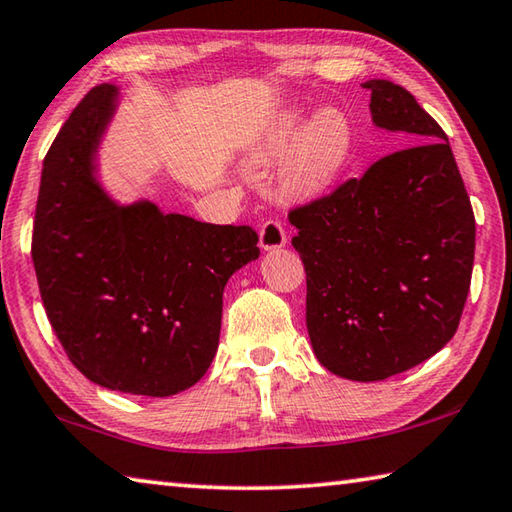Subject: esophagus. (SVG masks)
<instances>
[{
    "label": "esophagus",
    "instance_id": "esophagus-1",
    "mask_svg": "<svg viewBox=\"0 0 512 512\" xmlns=\"http://www.w3.org/2000/svg\"><path fill=\"white\" fill-rule=\"evenodd\" d=\"M258 236H261V249L265 251L281 249L288 242V233H285V227L279 220H267L258 231Z\"/></svg>",
    "mask_w": 512,
    "mask_h": 512
}]
</instances>
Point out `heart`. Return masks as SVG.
Segmentation results:
<instances>
[{"mask_svg": "<svg viewBox=\"0 0 512 512\" xmlns=\"http://www.w3.org/2000/svg\"><path fill=\"white\" fill-rule=\"evenodd\" d=\"M355 134L342 112L324 110L306 125V116L288 112L276 121L258 146L251 161L274 164L285 156L281 186L290 195H319L344 175L353 157Z\"/></svg>", "mask_w": 512, "mask_h": 512, "instance_id": "obj_1", "label": "heart"}]
</instances>
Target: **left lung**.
<instances>
[{"label": "left lung", "mask_w": 512, "mask_h": 512, "mask_svg": "<svg viewBox=\"0 0 512 512\" xmlns=\"http://www.w3.org/2000/svg\"><path fill=\"white\" fill-rule=\"evenodd\" d=\"M375 128L411 146L290 211L321 366L387 380L454 337L470 292L474 213L450 141L405 87L366 80Z\"/></svg>", "instance_id": "8db88e82"}]
</instances>
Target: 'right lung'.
<instances>
[{
    "label": "right lung",
    "mask_w": 512,
    "mask_h": 512,
    "mask_svg": "<svg viewBox=\"0 0 512 512\" xmlns=\"http://www.w3.org/2000/svg\"><path fill=\"white\" fill-rule=\"evenodd\" d=\"M119 94L110 83L89 89L53 139L31 256L71 364L98 387L166 398L211 366L224 285L261 251L251 227L112 200L96 177V155Z\"/></svg>",
    "instance_id": "add662e5"
}]
</instances>
